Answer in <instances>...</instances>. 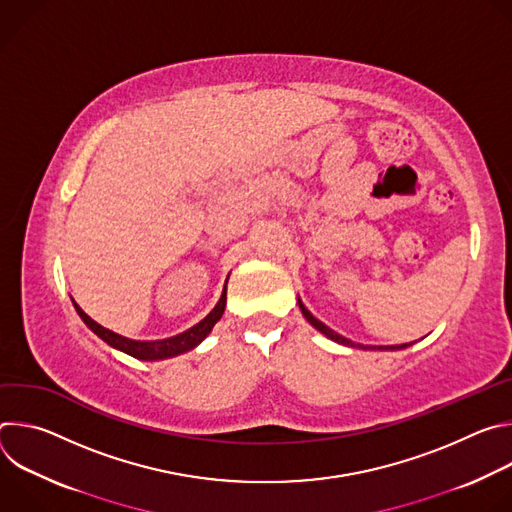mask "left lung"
Wrapping results in <instances>:
<instances>
[{
	"mask_svg": "<svg viewBox=\"0 0 512 512\" xmlns=\"http://www.w3.org/2000/svg\"><path fill=\"white\" fill-rule=\"evenodd\" d=\"M298 304H300V310H302V314H304V318L316 328V330H320L324 336H328L330 340H334V342H338V344H344V346H352V348H373V350H401V348H407V346H411L413 342H409V344H395V346H364V344H354L352 340H348V338H344V336H340L338 332H334L332 328H328L324 322H320L318 318H314L312 314H310V310L298 300Z\"/></svg>",
	"mask_w": 512,
	"mask_h": 512,
	"instance_id": "obj_1",
	"label": "left lung"
}]
</instances>
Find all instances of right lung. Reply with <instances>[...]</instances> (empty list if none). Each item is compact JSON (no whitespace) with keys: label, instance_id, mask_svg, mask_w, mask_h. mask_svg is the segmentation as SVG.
Returning a JSON list of instances; mask_svg holds the SVG:
<instances>
[{"label":"right lung","instance_id":"obj_1","mask_svg":"<svg viewBox=\"0 0 512 512\" xmlns=\"http://www.w3.org/2000/svg\"><path fill=\"white\" fill-rule=\"evenodd\" d=\"M77 308V314L81 316V320L101 338L105 340L109 346L133 356V358H139V360H162V358H170V356H178L182 352H188L192 350L194 346H198L212 330V326L221 320V316L225 314V306H227V285H225V291L221 300H218V304L212 308V312L200 320L196 326H192L190 330L182 332V334H176L172 338H164V340H131V338H125L121 334H115L113 330L109 328H103L101 324H97L91 316H87L77 302H72Z\"/></svg>","mask_w":512,"mask_h":512}]
</instances>
